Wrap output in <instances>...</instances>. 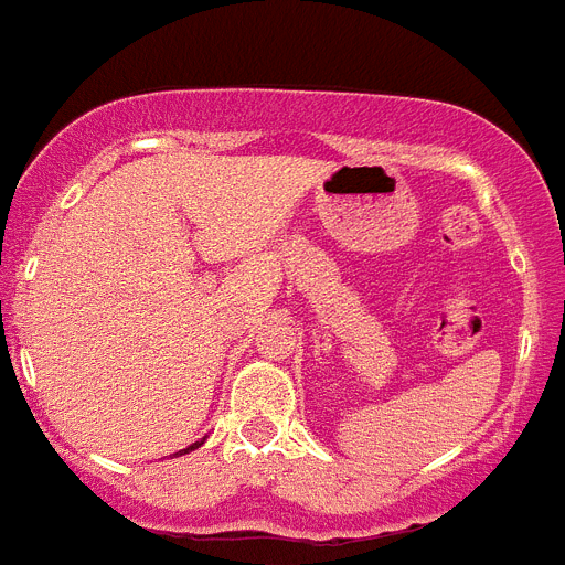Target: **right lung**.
<instances>
[{
    "label": "right lung",
    "instance_id": "add662e5",
    "mask_svg": "<svg viewBox=\"0 0 565 565\" xmlns=\"http://www.w3.org/2000/svg\"><path fill=\"white\" fill-rule=\"evenodd\" d=\"M202 445H204V441H193V445H190L188 450H179V454H190V450H195V447H202Z\"/></svg>",
    "mask_w": 565,
    "mask_h": 565
}]
</instances>
